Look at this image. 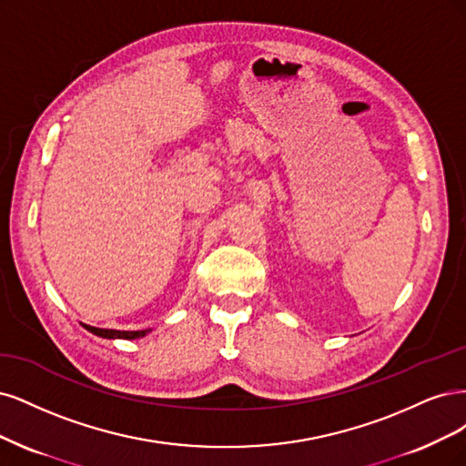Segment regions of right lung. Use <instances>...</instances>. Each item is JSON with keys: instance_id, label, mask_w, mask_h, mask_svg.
Instances as JSON below:
<instances>
[{"instance_id": "add662e5", "label": "right lung", "mask_w": 466, "mask_h": 466, "mask_svg": "<svg viewBox=\"0 0 466 466\" xmlns=\"http://www.w3.org/2000/svg\"><path fill=\"white\" fill-rule=\"evenodd\" d=\"M86 331H91L93 335L96 337H102V339H127V340H133V339H141L145 335L151 333V329H143V331H116V329H98V327H91V325H85L81 323Z\"/></svg>"}]
</instances>
